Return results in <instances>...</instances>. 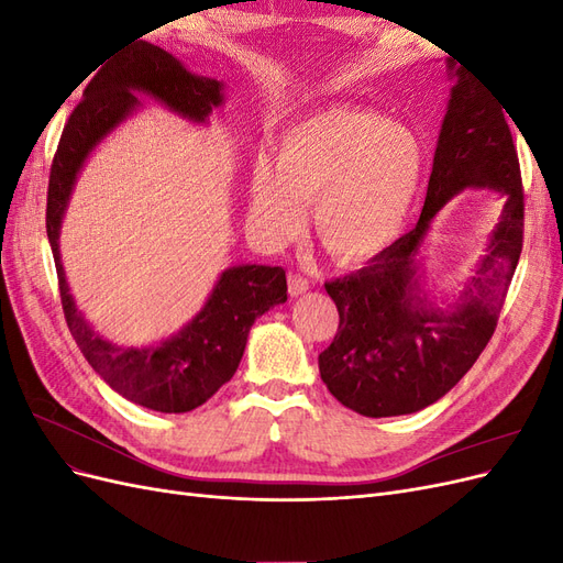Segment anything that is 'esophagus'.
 I'll return each mask as SVG.
<instances>
[{
  "label": "esophagus",
  "instance_id": "esophagus-1",
  "mask_svg": "<svg viewBox=\"0 0 563 563\" xmlns=\"http://www.w3.org/2000/svg\"><path fill=\"white\" fill-rule=\"evenodd\" d=\"M308 288H310L308 279L300 277V275H294V272H291V275H288V294H291V296H302L305 291H308Z\"/></svg>",
  "mask_w": 563,
  "mask_h": 563
}]
</instances>
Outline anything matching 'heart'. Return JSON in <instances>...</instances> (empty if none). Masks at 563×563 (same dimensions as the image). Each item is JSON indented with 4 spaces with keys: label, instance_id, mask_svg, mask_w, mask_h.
Listing matches in <instances>:
<instances>
[{
    "label": "heart",
    "instance_id": "heart-1",
    "mask_svg": "<svg viewBox=\"0 0 563 563\" xmlns=\"http://www.w3.org/2000/svg\"><path fill=\"white\" fill-rule=\"evenodd\" d=\"M428 152L420 133L366 108H329L279 133L272 162L249 185L251 223L265 236L300 228L312 201L317 240L331 258L366 263L399 240L418 203Z\"/></svg>",
    "mask_w": 563,
    "mask_h": 563
}]
</instances>
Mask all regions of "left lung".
Here are the masks:
<instances>
[{"mask_svg":"<svg viewBox=\"0 0 563 563\" xmlns=\"http://www.w3.org/2000/svg\"><path fill=\"white\" fill-rule=\"evenodd\" d=\"M455 77L418 225L366 267L323 284L340 323L319 354L321 380L368 418L416 413L465 376L498 327L521 255L523 187L507 110L465 70ZM465 186H493L508 199L477 275L453 309L439 311L419 296L415 255L431 218Z\"/></svg>","mask_w":563,"mask_h":563,"instance_id":"left-lung-1","label":"left lung"}]
</instances>
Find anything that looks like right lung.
I'll return each mask as SVG.
<instances>
[{
  "instance_id": "obj_1",
  "label": "right lung",
  "mask_w": 563,
  "mask_h": 563,
  "mask_svg": "<svg viewBox=\"0 0 563 563\" xmlns=\"http://www.w3.org/2000/svg\"><path fill=\"white\" fill-rule=\"evenodd\" d=\"M135 91L155 96L192 122H203L223 103V84L187 73L180 60L150 42H135L108 60L87 84L63 129L48 174L46 234L67 329L91 368L133 404L159 413H187L234 376L253 321L286 300V272L269 265L225 269L201 312L178 335L155 347H119L91 329L65 282L60 223L84 159L139 106Z\"/></svg>"
}]
</instances>
